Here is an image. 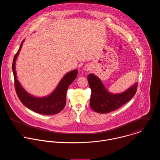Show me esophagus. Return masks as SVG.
Masks as SVG:
<instances>
[{"label": "esophagus", "instance_id": "1", "mask_svg": "<svg viewBox=\"0 0 160 160\" xmlns=\"http://www.w3.org/2000/svg\"><path fill=\"white\" fill-rule=\"evenodd\" d=\"M85 70H87V71H88V70H89V67H86L85 68Z\"/></svg>", "mask_w": 160, "mask_h": 160}]
</instances>
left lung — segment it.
<instances>
[{
  "label": "left lung",
  "instance_id": "obj_1",
  "mask_svg": "<svg viewBox=\"0 0 160 160\" xmlns=\"http://www.w3.org/2000/svg\"><path fill=\"white\" fill-rule=\"evenodd\" d=\"M87 78L92 90L90 105L93 111L99 113H108L120 108L130 100L137 91L138 83H135L123 93L112 94L93 74H89Z\"/></svg>",
  "mask_w": 160,
  "mask_h": 160
}]
</instances>
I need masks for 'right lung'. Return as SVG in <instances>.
Listing matches in <instances>:
<instances>
[{
  "label": "right lung",
  "instance_id": "add662e5",
  "mask_svg": "<svg viewBox=\"0 0 160 160\" xmlns=\"http://www.w3.org/2000/svg\"><path fill=\"white\" fill-rule=\"evenodd\" d=\"M22 42L19 49L14 56L12 63V70L14 77V85L18 98L28 109L42 115H52L60 113L66 105V94L68 88L77 77L78 70H74L67 73L60 80L57 88L52 94L45 97H35L28 94L21 86L16 76L15 69V61L22 46Z\"/></svg>",
  "mask_w": 160,
  "mask_h": 160
}]
</instances>
